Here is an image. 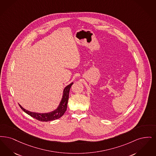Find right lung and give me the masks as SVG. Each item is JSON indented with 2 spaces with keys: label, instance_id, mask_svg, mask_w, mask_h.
<instances>
[{
  "label": "right lung",
  "instance_id": "1",
  "mask_svg": "<svg viewBox=\"0 0 156 156\" xmlns=\"http://www.w3.org/2000/svg\"><path fill=\"white\" fill-rule=\"evenodd\" d=\"M73 84V83L72 82L64 88L61 102H60L58 108L56 109H55L54 111H53L47 112V113L33 112L29 111L28 110H26V109L23 108L20 104H19V105L24 112H25L28 115L31 116V117L34 118L38 121H40L42 122H48V121H54L55 119H57L61 118V116L65 114V111L67 109L69 91H70V87Z\"/></svg>",
  "mask_w": 156,
  "mask_h": 156
}]
</instances>
